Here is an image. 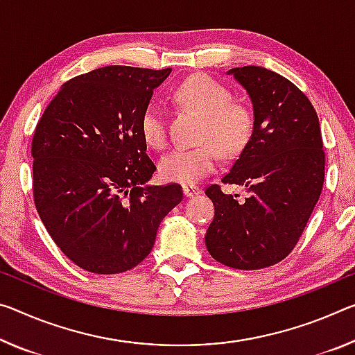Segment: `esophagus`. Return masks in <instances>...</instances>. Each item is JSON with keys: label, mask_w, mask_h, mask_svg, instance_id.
Listing matches in <instances>:
<instances>
[{"label": "esophagus", "mask_w": 355, "mask_h": 355, "mask_svg": "<svg viewBox=\"0 0 355 355\" xmlns=\"http://www.w3.org/2000/svg\"><path fill=\"white\" fill-rule=\"evenodd\" d=\"M183 193H184V196H187V198H194V196L200 194V188L196 187V184H184Z\"/></svg>", "instance_id": "1"}]
</instances>
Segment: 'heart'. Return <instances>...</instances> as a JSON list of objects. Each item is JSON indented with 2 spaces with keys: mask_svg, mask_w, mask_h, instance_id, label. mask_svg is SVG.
<instances>
[{
  "mask_svg": "<svg viewBox=\"0 0 355 355\" xmlns=\"http://www.w3.org/2000/svg\"><path fill=\"white\" fill-rule=\"evenodd\" d=\"M175 96L204 116L199 147L177 148L159 162V173L167 182L194 184L215 171L219 151L232 157L240 155L254 131V114L246 104L232 101L227 87L205 74H196L180 83ZM140 134L148 147L161 150L167 144L164 109L150 103L140 116Z\"/></svg>",
  "mask_w": 355,
  "mask_h": 355,
  "instance_id": "b5f03b06",
  "label": "heart"
}]
</instances>
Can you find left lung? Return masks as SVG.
Segmentation results:
<instances>
[{"label": "left lung", "mask_w": 355, "mask_h": 355, "mask_svg": "<svg viewBox=\"0 0 355 355\" xmlns=\"http://www.w3.org/2000/svg\"><path fill=\"white\" fill-rule=\"evenodd\" d=\"M248 92L254 131L224 184H241L245 199L211 184L215 218L205 245L215 261L237 270L275 266L295 248L324 184L325 153L316 110L288 78L259 66L234 67Z\"/></svg>", "instance_id": "8db88e82"}]
</instances>
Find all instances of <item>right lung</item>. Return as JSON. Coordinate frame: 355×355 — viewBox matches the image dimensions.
<instances>
[{"label": "right lung", "instance_id": "obj_1", "mask_svg": "<svg viewBox=\"0 0 355 355\" xmlns=\"http://www.w3.org/2000/svg\"><path fill=\"white\" fill-rule=\"evenodd\" d=\"M166 69L105 66L67 80L31 142L33 198L58 248L83 270H131L153 248L157 227L183 199L177 183L148 187L156 166L140 116Z\"/></svg>", "mask_w": 355, "mask_h": 355}]
</instances>
